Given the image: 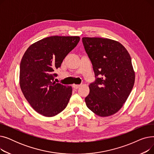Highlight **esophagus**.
<instances>
[{
  "label": "esophagus",
  "mask_w": 154,
  "mask_h": 154,
  "mask_svg": "<svg viewBox=\"0 0 154 154\" xmlns=\"http://www.w3.org/2000/svg\"><path fill=\"white\" fill-rule=\"evenodd\" d=\"M73 88H74L75 89H77V88H79L80 87V85H75V84H74L72 85Z\"/></svg>",
  "instance_id": "obj_1"
}]
</instances>
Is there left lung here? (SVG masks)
<instances>
[{"mask_svg": "<svg viewBox=\"0 0 154 154\" xmlns=\"http://www.w3.org/2000/svg\"><path fill=\"white\" fill-rule=\"evenodd\" d=\"M82 42L96 77L88 86L87 106L100 117L114 115L122 107L134 85L130 54L124 45L110 38L83 37Z\"/></svg>", "mask_w": 154, "mask_h": 154, "instance_id": "8db88e82", "label": "left lung"}]
</instances>
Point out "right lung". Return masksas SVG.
<instances>
[{
    "mask_svg": "<svg viewBox=\"0 0 154 154\" xmlns=\"http://www.w3.org/2000/svg\"><path fill=\"white\" fill-rule=\"evenodd\" d=\"M79 36H51L30 45L20 65L21 91L31 107L45 117L59 114L67 107L72 88L55 83V70L76 47Z\"/></svg>",
    "mask_w": 154,
    "mask_h": 154,
    "instance_id": "right-lung-1",
    "label": "right lung"
}]
</instances>
